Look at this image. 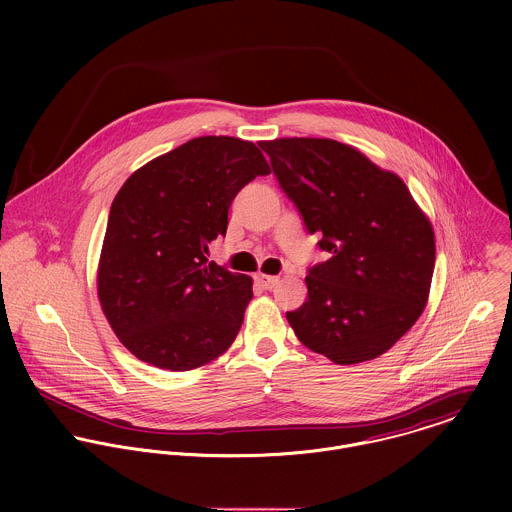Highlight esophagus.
Returning <instances> with one entry per match:
<instances>
[{
    "label": "esophagus",
    "instance_id": "34e87169",
    "mask_svg": "<svg viewBox=\"0 0 512 512\" xmlns=\"http://www.w3.org/2000/svg\"><path fill=\"white\" fill-rule=\"evenodd\" d=\"M256 282H258L264 290H274V288L280 284V280H278L276 276H266V274H258V276H256Z\"/></svg>",
    "mask_w": 512,
    "mask_h": 512
}]
</instances>
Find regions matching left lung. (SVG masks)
<instances>
[{"label":"left lung","instance_id":"obj_1","mask_svg":"<svg viewBox=\"0 0 512 512\" xmlns=\"http://www.w3.org/2000/svg\"><path fill=\"white\" fill-rule=\"evenodd\" d=\"M329 260L309 266L307 301L286 317L297 339L337 365L386 353L422 315L436 264L430 220L404 181L335 140L260 142Z\"/></svg>","mask_w":512,"mask_h":512}]
</instances>
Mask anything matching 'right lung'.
Segmentation results:
<instances>
[{
    "mask_svg": "<svg viewBox=\"0 0 512 512\" xmlns=\"http://www.w3.org/2000/svg\"><path fill=\"white\" fill-rule=\"evenodd\" d=\"M270 167L252 142L205 136L149 161L118 191L98 264V297L140 361L191 370L236 339L252 280L209 262L238 191Z\"/></svg>",
    "mask_w": 512,
    "mask_h": 512,
    "instance_id": "obj_1",
    "label": "right lung"
}]
</instances>
